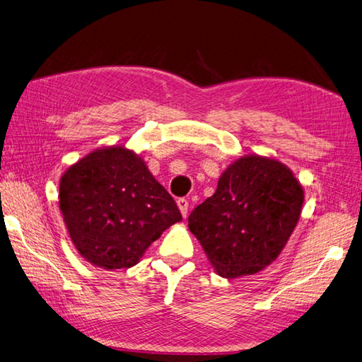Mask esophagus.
<instances>
[{
    "instance_id": "1",
    "label": "esophagus",
    "mask_w": 362,
    "mask_h": 362,
    "mask_svg": "<svg viewBox=\"0 0 362 362\" xmlns=\"http://www.w3.org/2000/svg\"><path fill=\"white\" fill-rule=\"evenodd\" d=\"M177 205H179V209H180L182 216L187 217V216H188V206H189L188 200H187V199H179V200H177Z\"/></svg>"
}]
</instances>
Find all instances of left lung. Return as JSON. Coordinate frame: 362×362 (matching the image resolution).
Returning a JSON list of instances; mask_svg holds the SVG:
<instances>
[{"label": "left lung", "instance_id": "left-lung-1", "mask_svg": "<svg viewBox=\"0 0 362 362\" xmlns=\"http://www.w3.org/2000/svg\"><path fill=\"white\" fill-rule=\"evenodd\" d=\"M304 191L287 166L242 157L188 217L189 231L226 279L255 274L279 256L299 221Z\"/></svg>", "mask_w": 362, "mask_h": 362}]
</instances>
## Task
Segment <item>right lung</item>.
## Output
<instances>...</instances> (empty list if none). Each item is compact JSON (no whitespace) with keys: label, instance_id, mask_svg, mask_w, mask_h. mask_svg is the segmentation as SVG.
Wrapping results in <instances>:
<instances>
[{"label":"right lung","instance_id":"1","mask_svg":"<svg viewBox=\"0 0 362 362\" xmlns=\"http://www.w3.org/2000/svg\"><path fill=\"white\" fill-rule=\"evenodd\" d=\"M60 209L69 236L90 264L134 267L182 214L141 158L126 148L88 154L60 182Z\"/></svg>","mask_w":362,"mask_h":362}]
</instances>
